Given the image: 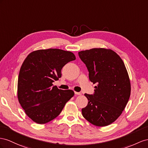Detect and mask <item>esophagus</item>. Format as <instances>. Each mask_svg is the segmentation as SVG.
<instances>
[{"instance_id":"esophagus-1","label":"esophagus","mask_w":148,"mask_h":148,"mask_svg":"<svg viewBox=\"0 0 148 148\" xmlns=\"http://www.w3.org/2000/svg\"><path fill=\"white\" fill-rule=\"evenodd\" d=\"M75 95H78V96H81V92H75Z\"/></svg>"}]
</instances>
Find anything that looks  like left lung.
<instances>
[{
  "label": "left lung",
  "instance_id": "obj_1",
  "mask_svg": "<svg viewBox=\"0 0 148 148\" xmlns=\"http://www.w3.org/2000/svg\"><path fill=\"white\" fill-rule=\"evenodd\" d=\"M89 71L94 87L93 95L85 94L88 104L82 109L83 117L94 126L112 124L124 111L131 94V82L120 56L111 49L93 48L78 52Z\"/></svg>",
  "mask_w": 148,
  "mask_h": 148
}]
</instances>
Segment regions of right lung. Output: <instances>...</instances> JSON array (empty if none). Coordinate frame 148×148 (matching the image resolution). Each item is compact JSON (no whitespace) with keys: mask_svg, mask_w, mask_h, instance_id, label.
Wrapping results in <instances>:
<instances>
[{"mask_svg":"<svg viewBox=\"0 0 148 148\" xmlns=\"http://www.w3.org/2000/svg\"><path fill=\"white\" fill-rule=\"evenodd\" d=\"M75 59L73 52L59 49H40L27 56L17 82V97L27 116L34 122H50L61 112L74 95L73 90H62L52 82L61 77V69Z\"/></svg>","mask_w":148,"mask_h":148,"instance_id":"add662e5","label":"right lung"}]
</instances>
